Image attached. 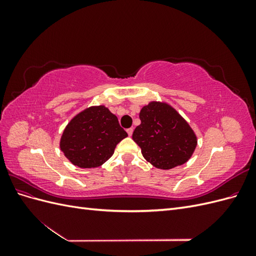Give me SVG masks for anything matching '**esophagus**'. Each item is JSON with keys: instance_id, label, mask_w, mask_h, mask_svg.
Here are the masks:
<instances>
[{"instance_id": "obj_1", "label": "esophagus", "mask_w": 256, "mask_h": 256, "mask_svg": "<svg viewBox=\"0 0 256 256\" xmlns=\"http://www.w3.org/2000/svg\"><path fill=\"white\" fill-rule=\"evenodd\" d=\"M127 134H128V136H132V134H134V129H132V128H129V129H127Z\"/></svg>"}]
</instances>
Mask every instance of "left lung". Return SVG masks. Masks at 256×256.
<instances>
[{"label":"left lung","instance_id":"left-lung-1","mask_svg":"<svg viewBox=\"0 0 256 256\" xmlns=\"http://www.w3.org/2000/svg\"><path fill=\"white\" fill-rule=\"evenodd\" d=\"M140 120L132 138L152 166L170 170L191 158L198 145V136L171 104L152 100L141 109Z\"/></svg>","mask_w":256,"mask_h":256}]
</instances>
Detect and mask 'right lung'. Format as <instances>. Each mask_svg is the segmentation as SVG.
Here are the masks:
<instances>
[{
	"label": "right lung",
	"instance_id": "1",
	"mask_svg": "<svg viewBox=\"0 0 256 256\" xmlns=\"http://www.w3.org/2000/svg\"><path fill=\"white\" fill-rule=\"evenodd\" d=\"M128 134L106 106H92L69 120L60 140V148L69 162L82 168L102 166Z\"/></svg>",
	"mask_w": 256,
	"mask_h": 256
}]
</instances>
